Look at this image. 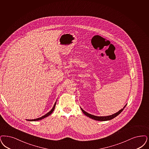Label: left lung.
Returning <instances> with one entry per match:
<instances>
[{
	"label": "left lung",
	"instance_id": "8db88e82",
	"mask_svg": "<svg viewBox=\"0 0 149 149\" xmlns=\"http://www.w3.org/2000/svg\"><path fill=\"white\" fill-rule=\"evenodd\" d=\"M125 105L124 107H123V109H121L120 110H119L118 112L114 114H113L111 115H110V116H94V115H93L91 114H90V113H86V111H85L83 109L81 108L82 111L83 112V113L87 116L89 117L90 118H91V119H94V120H97V121H107V120H111V119H113L114 118H115L116 116H117L118 115H119L120 113H121L123 110L124 109L125 107Z\"/></svg>",
	"mask_w": 149,
	"mask_h": 149
}]
</instances>
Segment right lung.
I'll use <instances>...</instances> for the list:
<instances>
[{
    "label": "right lung",
    "mask_w": 149,
    "mask_h": 149,
    "mask_svg": "<svg viewBox=\"0 0 149 149\" xmlns=\"http://www.w3.org/2000/svg\"><path fill=\"white\" fill-rule=\"evenodd\" d=\"M56 102H55V104H54V105L53 107L52 108V110H50L49 112H48V113H46L45 115L42 116L41 118H37V119H33V120H28V121H38V120H42V119H44V118H45L47 117L48 116L50 115L51 113H52L53 112V111L54 110V109H55V107Z\"/></svg>",
    "instance_id": "obj_1"
}]
</instances>
